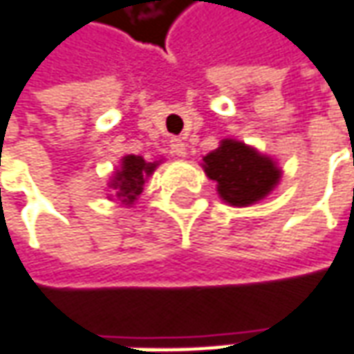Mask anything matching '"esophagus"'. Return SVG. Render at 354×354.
Segmentation results:
<instances>
[{"instance_id": "34e87169", "label": "esophagus", "mask_w": 354, "mask_h": 354, "mask_svg": "<svg viewBox=\"0 0 354 354\" xmlns=\"http://www.w3.org/2000/svg\"><path fill=\"white\" fill-rule=\"evenodd\" d=\"M170 153L174 154L176 158H184L188 154V149H186V142L182 139H172L170 140Z\"/></svg>"}]
</instances>
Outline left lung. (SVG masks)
Here are the masks:
<instances>
[{"label": "left lung", "mask_w": 354, "mask_h": 354, "mask_svg": "<svg viewBox=\"0 0 354 354\" xmlns=\"http://www.w3.org/2000/svg\"><path fill=\"white\" fill-rule=\"evenodd\" d=\"M201 160L219 198L233 207H249L264 200L282 178V168L272 156L237 139L219 140V147Z\"/></svg>", "instance_id": "1"}]
</instances>
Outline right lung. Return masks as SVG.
Returning a JSON list of instances; mask_svg holds the SVG:
<instances>
[{"label": "right lung", "instance_id": "obj_1", "mask_svg": "<svg viewBox=\"0 0 354 354\" xmlns=\"http://www.w3.org/2000/svg\"><path fill=\"white\" fill-rule=\"evenodd\" d=\"M160 162H162V158L149 162L137 154H125L121 158V165L117 166L115 172L109 178L111 194L107 198L115 200L117 203H121L125 207H133L142 194L145 182L153 176V172Z\"/></svg>", "mask_w": 354, "mask_h": 354}]
</instances>
